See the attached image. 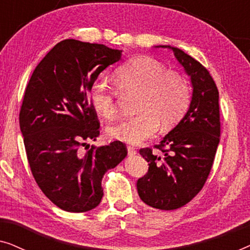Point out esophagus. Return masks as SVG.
<instances>
[{"label":"esophagus","mask_w":250,"mask_h":250,"mask_svg":"<svg viewBox=\"0 0 250 250\" xmlns=\"http://www.w3.org/2000/svg\"><path fill=\"white\" fill-rule=\"evenodd\" d=\"M127 152H128V156H134V155H136V149L134 148V146H127Z\"/></svg>","instance_id":"esophagus-1"}]
</instances>
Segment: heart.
Returning a JSON list of instances; mask_svg holds the SVG:
<instances>
[{"mask_svg": "<svg viewBox=\"0 0 250 250\" xmlns=\"http://www.w3.org/2000/svg\"><path fill=\"white\" fill-rule=\"evenodd\" d=\"M116 77L125 88L139 91L136 116L122 119L108 129L112 139L126 143H140L158 131L177 124L190 102V87L183 75L166 70L162 62L150 57H136L122 66ZM88 101L98 114L110 118L116 114L114 92L105 82L95 80L87 93Z\"/></svg>", "mask_w": 250, "mask_h": 250, "instance_id": "heart-1", "label": "heart"}]
</instances>
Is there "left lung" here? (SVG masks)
I'll use <instances>...</instances> for the list:
<instances>
[{
    "instance_id": "left-lung-1",
    "label": "left lung",
    "mask_w": 250,
    "mask_h": 250,
    "mask_svg": "<svg viewBox=\"0 0 250 250\" xmlns=\"http://www.w3.org/2000/svg\"><path fill=\"white\" fill-rule=\"evenodd\" d=\"M156 47L173 51L190 77L192 97L184 117L156 146L164 156L150 148L140 150L149 169L138 180L136 189L145 204L173 210L189 203L209 175L221 134L218 91L206 68L184 51L170 45Z\"/></svg>"
}]
</instances>
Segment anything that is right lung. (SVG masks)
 Returning a JSON list of instances; mask_svg holds the SVG:
<instances>
[{
  "label": "right lung",
  "instance_id": "add662e5",
  "mask_svg": "<svg viewBox=\"0 0 250 250\" xmlns=\"http://www.w3.org/2000/svg\"><path fill=\"white\" fill-rule=\"evenodd\" d=\"M122 52L104 44L61 41L37 64L26 87L19 124L27 159L40 189L66 211L97 207L104 173L127 156L121 141L85 143L100 134L88 88L102 70L121 60Z\"/></svg>",
  "mask_w": 250,
  "mask_h": 250
}]
</instances>
